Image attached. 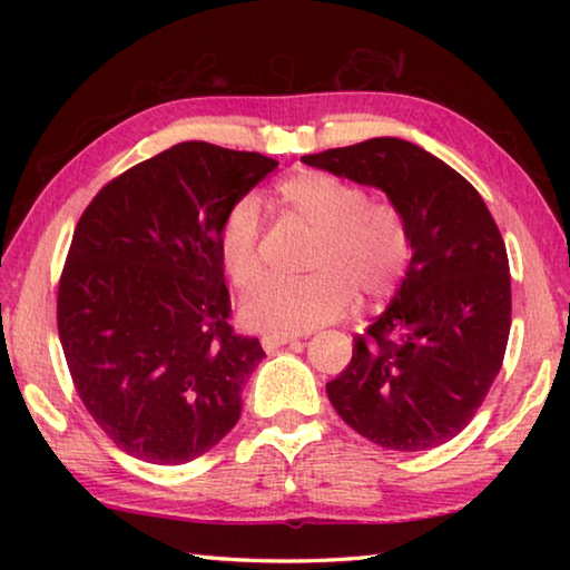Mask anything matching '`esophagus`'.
I'll list each match as a JSON object with an SVG mask.
<instances>
[{
    "mask_svg": "<svg viewBox=\"0 0 570 570\" xmlns=\"http://www.w3.org/2000/svg\"><path fill=\"white\" fill-rule=\"evenodd\" d=\"M294 340H296V336H292V334H264L262 346L266 352H274V350H278V346H284V344L294 342Z\"/></svg>",
    "mask_w": 570,
    "mask_h": 570,
    "instance_id": "34e87169",
    "label": "esophagus"
}]
</instances>
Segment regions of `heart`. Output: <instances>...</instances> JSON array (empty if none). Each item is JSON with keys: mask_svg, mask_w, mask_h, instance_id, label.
Returning a JSON list of instances; mask_svg holds the SVG:
<instances>
[{"mask_svg": "<svg viewBox=\"0 0 570 570\" xmlns=\"http://www.w3.org/2000/svg\"><path fill=\"white\" fill-rule=\"evenodd\" d=\"M286 214L316 230L304 276H268L240 304V322L268 334H302L342 316L362 294L387 302L412 262L407 220L390 200L326 170H296L276 186ZM262 208L244 196L218 224V254L230 282L250 288L264 272Z\"/></svg>", "mask_w": 570, "mask_h": 570, "instance_id": "heart-1", "label": "heart"}]
</instances>
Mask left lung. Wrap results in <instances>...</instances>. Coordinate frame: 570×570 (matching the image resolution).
Segmentation results:
<instances>
[{
	"instance_id": "obj_1",
	"label": "left lung",
	"mask_w": 570,
	"mask_h": 570,
	"mask_svg": "<svg viewBox=\"0 0 570 570\" xmlns=\"http://www.w3.org/2000/svg\"><path fill=\"white\" fill-rule=\"evenodd\" d=\"M387 193L407 220L412 262L380 320L354 334L326 384L340 417L374 445L417 452L468 428L503 366L510 334L505 240L470 183L400 138L302 158Z\"/></svg>"
}]
</instances>
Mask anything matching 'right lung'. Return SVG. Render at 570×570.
I'll return each instance as SVG.
<instances>
[{"label": "right lung", "mask_w": 570, "mask_h": 570, "mask_svg": "<svg viewBox=\"0 0 570 570\" xmlns=\"http://www.w3.org/2000/svg\"><path fill=\"white\" fill-rule=\"evenodd\" d=\"M276 166L178 142L105 183L77 220L57 332L85 410L128 455L183 465L238 422L266 354L228 324L218 224Z\"/></svg>", "instance_id": "right-lung-1"}]
</instances>
